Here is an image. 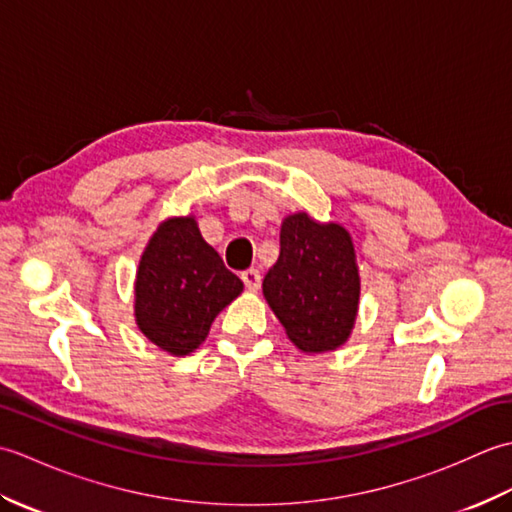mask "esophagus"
Instances as JSON below:
<instances>
[{
	"mask_svg": "<svg viewBox=\"0 0 512 512\" xmlns=\"http://www.w3.org/2000/svg\"><path fill=\"white\" fill-rule=\"evenodd\" d=\"M242 281L248 290H259V286H262V273L257 268H248L242 273Z\"/></svg>",
	"mask_w": 512,
	"mask_h": 512,
	"instance_id": "esophagus-1",
	"label": "esophagus"
}]
</instances>
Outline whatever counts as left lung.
I'll use <instances>...</instances> for the list:
<instances>
[{"mask_svg":"<svg viewBox=\"0 0 512 512\" xmlns=\"http://www.w3.org/2000/svg\"><path fill=\"white\" fill-rule=\"evenodd\" d=\"M358 295L350 233L306 213L286 217L279 259L264 277V297L288 339L303 352L336 350L352 332Z\"/></svg>","mask_w":512,"mask_h":512,"instance_id":"left-lung-1","label":"left lung"}]
</instances>
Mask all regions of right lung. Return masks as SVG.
Returning a JSON list of instances; mask_svg holds the SVG:
<instances>
[{"mask_svg":"<svg viewBox=\"0 0 512 512\" xmlns=\"http://www.w3.org/2000/svg\"><path fill=\"white\" fill-rule=\"evenodd\" d=\"M242 288L193 217H173L160 224L140 257L136 323L151 343L184 356L206 339L213 319Z\"/></svg>","mask_w":512,"mask_h":512,"instance_id":"1","label":"right lung"}]
</instances>
